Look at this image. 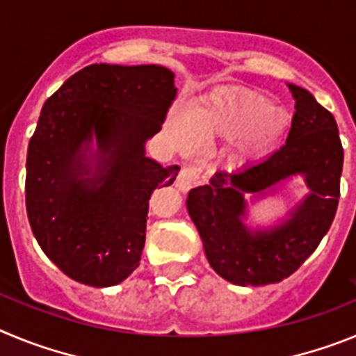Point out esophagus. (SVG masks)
I'll return each mask as SVG.
<instances>
[{
	"label": "esophagus",
	"mask_w": 356,
	"mask_h": 356,
	"mask_svg": "<svg viewBox=\"0 0 356 356\" xmlns=\"http://www.w3.org/2000/svg\"><path fill=\"white\" fill-rule=\"evenodd\" d=\"M197 181V169L196 168H185L181 169L180 175L176 176V188L180 191V193H187L191 188L196 185Z\"/></svg>",
	"instance_id": "obj_1"
}]
</instances>
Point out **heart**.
I'll use <instances>...</instances> for the list:
<instances>
[{
    "label": "heart",
    "instance_id": "obj_1",
    "mask_svg": "<svg viewBox=\"0 0 356 356\" xmlns=\"http://www.w3.org/2000/svg\"><path fill=\"white\" fill-rule=\"evenodd\" d=\"M276 117L280 118L278 123L266 122ZM259 124L263 127L248 136ZM168 130L181 151H191L196 143L238 140L247 134L234 156L238 165H244L269 155L278 146L285 130V118L271 99L259 94L212 92L194 103L185 118L180 112H171Z\"/></svg>",
    "mask_w": 356,
    "mask_h": 356
}]
</instances>
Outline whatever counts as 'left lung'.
Masks as SVG:
<instances>
[{
    "instance_id": "left-lung-1",
    "label": "left lung",
    "mask_w": 356,
    "mask_h": 356,
    "mask_svg": "<svg viewBox=\"0 0 356 356\" xmlns=\"http://www.w3.org/2000/svg\"><path fill=\"white\" fill-rule=\"evenodd\" d=\"M287 87L296 112L285 146L237 172L217 171L209 185L187 194L207 260L221 278L241 287L291 276L316 251L337 212L344 162L337 122L307 89ZM298 175L307 187L300 202L271 223L250 219L251 206L283 193Z\"/></svg>"
}]
</instances>
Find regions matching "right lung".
I'll use <instances>...</instances> for the list:
<instances>
[{
  "label": "right lung",
  "mask_w": 356,
  "mask_h": 356,
  "mask_svg": "<svg viewBox=\"0 0 356 356\" xmlns=\"http://www.w3.org/2000/svg\"><path fill=\"white\" fill-rule=\"evenodd\" d=\"M175 96L163 65L92 64L44 103L28 144L26 212L69 278L112 287L139 267L151 193L180 171L146 155Z\"/></svg>",
  "instance_id": "add662e5"
}]
</instances>
